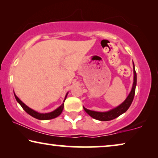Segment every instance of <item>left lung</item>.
Masks as SVG:
<instances>
[{
	"label": "left lung",
	"instance_id": "obj_1",
	"mask_svg": "<svg viewBox=\"0 0 158 158\" xmlns=\"http://www.w3.org/2000/svg\"><path fill=\"white\" fill-rule=\"evenodd\" d=\"M133 71H134V82L132 88L128 96L125 99L124 102L121 103L119 106L114 108L113 109L109 110L108 111L104 112H100V111H91V110L87 109L86 108L83 106V109L87 113L88 115L91 116L92 118H95V119L99 120V121H110L112 119H114L118 116L122 115L126 112L130 106L131 103H132L134 97H135V88L136 85H137V73H136L135 68V64L133 62Z\"/></svg>",
	"mask_w": 158,
	"mask_h": 158
}]
</instances>
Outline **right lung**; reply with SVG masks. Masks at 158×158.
<instances>
[{
	"label": "right lung",
	"instance_id": "obj_1",
	"mask_svg": "<svg viewBox=\"0 0 158 158\" xmlns=\"http://www.w3.org/2000/svg\"><path fill=\"white\" fill-rule=\"evenodd\" d=\"M14 96L15 98H16L17 102H18L19 104L21 105V106L23 108V109L24 110V111L27 112V114H29L30 116H33L34 118H37V119H40V120H49V119H52V118H55L56 117H57L58 116H60L61 113L62 112V110H63V108H64V103H62V105L60 106L57 108V109H56L55 110H54L52 112H49V113H45V114H42V113H39V112L34 111L31 108H29V106H27V105L25 104L24 103H23L22 101H21L20 99H19L18 97L16 96V95L15 94V93L14 92ZM68 92L66 94V96L64 97V101H65V99L67 98V96H68Z\"/></svg>",
	"mask_w": 158,
	"mask_h": 158
}]
</instances>
